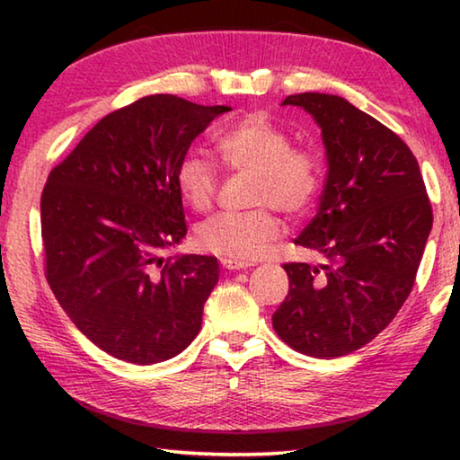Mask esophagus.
<instances>
[{
  "label": "esophagus",
  "mask_w": 460,
  "mask_h": 460,
  "mask_svg": "<svg viewBox=\"0 0 460 460\" xmlns=\"http://www.w3.org/2000/svg\"><path fill=\"white\" fill-rule=\"evenodd\" d=\"M221 266L227 268V270H243L247 268L249 263L243 260H231V258H221Z\"/></svg>",
  "instance_id": "1"
}]
</instances>
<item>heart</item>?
<instances>
[{
    "label": "heart",
    "mask_w": 460,
    "mask_h": 460,
    "mask_svg": "<svg viewBox=\"0 0 460 460\" xmlns=\"http://www.w3.org/2000/svg\"><path fill=\"white\" fill-rule=\"evenodd\" d=\"M215 150L231 172L252 174L249 205L255 208L213 215L197 227V241L221 258L258 260L282 235V221L274 208L300 219L314 207L324 181L323 158L313 147L294 146L290 131L263 113L225 128L215 137ZM174 182L192 211L205 213L213 207L219 178L205 155L184 154L176 164Z\"/></svg>",
    "instance_id": "1"
}]
</instances>
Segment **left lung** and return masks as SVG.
I'll use <instances>...</instances> for the list:
<instances>
[{
  "label": "left lung",
  "instance_id": "8db88e82",
  "mask_svg": "<svg viewBox=\"0 0 460 460\" xmlns=\"http://www.w3.org/2000/svg\"><path fill=\"white\" fill-rule=\"evenodd\" d=\"M282 105L321 126L329 172L316 217L294 239L321 263H284L290 290L271 324L294 351L332 359L376 339L408 300L432 205L416 155L384 123L326 93Z\"/></svg>",
  "mask_w": 460,
  "mask_h": 460
}]
</instances>
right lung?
Listing matches in <instances>:
<instances>
[{
	"instance_id": "obj_1",
	"label": "right lung",
	"mask_w": 460,
	"mask_h": 460,
	"mask_svg": "<svg viewBox=\"0 0 460 460\" xmlns=\"http://www.w3.org/2000/svg\"><path fill=\"white\" fill-rule=\"evenodd\" d=\"M225 111L176 95L137 99L105 115L44 184L46 282L76 329L121 361H166L200 331L219 263L164 252L189 231L178 160Z\"/></svg>"
}]
</instances>
